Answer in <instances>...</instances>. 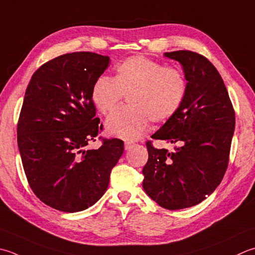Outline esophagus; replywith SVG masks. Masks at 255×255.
Here are the masks:
<instances>
[{
    "label": "esophagus",
    "mask_w": 255,
    "mask_h": 255,
    "mask_svg": "<svg viewBox=\"0 0 255 255\" xmlns=\"http://www.w3.org/2000/svg\"><path fill=\"white\" fill-rule=\"evenodd\" d=\"M134 146H136V143H133L131 141H125V149H126V150H130Z\"/></svg>",
    "instance_id": "1"
}]
</instances>
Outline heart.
Listing matches in <instances>:
<instances>
[{
    "label": "heart",
    "instance_id": "b5f03b06",
    "mask_svg": "<svg viewBox=\"0 0 255 255\" xmlns=\"http://www.w3.org/2000/svg\"><path fill=\"white\" fill-rule=\"evenodd\" d=\"M187 79L179 68L137 55L115 67L114 78L99 77L92 99L102 114L113 112L127 96L128 106L114 112L106 121L107 131L126 140L141 137L153 123H164L177 114L186 98Z\"/></svg>",
    "mask_w": 255,
    "mask_h": 255
}]
</instances>
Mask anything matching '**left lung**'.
<instances>
[{"instance_id": "8db88e82", "label": "left lung", "mask_w": 255, "mask_h": 255, "mask_svg": "<svg viewBox=\"0 0 255 255\" xmlns=\"http://www.w3.org/2000/svg\"><path fill=\"white\" fill-rule=\"evenodd\" d=\"M164 56L181 64L187 94L177 114L151 138L179 146L169 152L147 142L142 187L160 207L179 210L202 202L220 184L228 168L236 115L223 79L209 59L191 51Z\"/></svg>"}]
</instances>
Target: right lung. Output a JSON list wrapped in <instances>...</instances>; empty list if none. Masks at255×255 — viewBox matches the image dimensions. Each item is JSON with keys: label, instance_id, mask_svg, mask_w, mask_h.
I'll return each instance as SVG.
<instances>
[{"label": "right lung", "instance_id": "obj_1", "mask_svg": "<svg viewBox=\"0 0 255 255\" xmlns=\"http://www.w3.org/2000/svg\"><path fill=\"white\" fill-rule=\"evenodd\" d=\"M91 52L61 55L33 74L17 124V144L29 187L47 206L78 212L106 192L112 169L124 152L121 139H104L92 99L94 83L109 66Z\"/></svg>", "mask_w": 255, "mask_h": 255}]
</instances>
